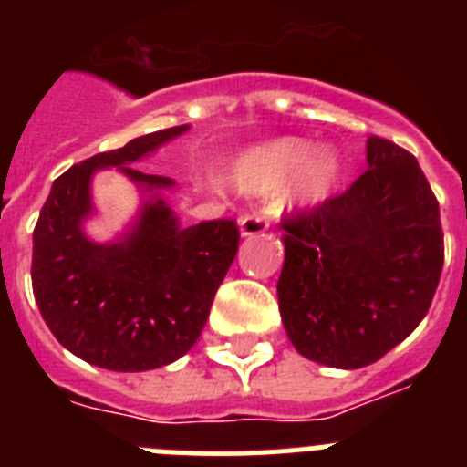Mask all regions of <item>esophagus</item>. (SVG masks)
Masks as SVG:
<instances>
[{"mask_svg": "<svg viewBox=\"0 0 467 467\" xmlns=\"http://www.w3.org/2000/svg\"><path fill=\"white\" fill-rule=\"evenodd\" d=\"M269 229V222L264 214L257 213H250V214H243L241 217V234L243 236H259L264 231Z\"/></svg>", "mask_w": 467, "mask_h": 467, "instance_id": "34e87169", "label": "esophagus"}]
</instances>
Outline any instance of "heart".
I'll return each instance as SVG.
<instances>
[{
	"label": "heart",
	"instance_id": "obj_1",
	"mask_svg": "<svg viewBox=\"0 0 467 467\" xmlns=\"http://www.w3.org/2000/svg\"><path fill=\"white\" fill-rule=\"evenodd\" d=\"M341 171V156L334 150L316 151L308 140L287 138L243 154L234 166V184L245 193H271L295 177L292 205L311 208L334 192Z\"/></svg>",
	"mask_w": 467,
	"mask_h": 467
}]
</instances>
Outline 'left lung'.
Wrapping results in <instances>:
<instances>
[{
	"label": "left lung",
	"instance_id": "8db88e82",
	"mask_svg": "<svg viewBox=\"0 0 467 467\" xmlns=\"http://www.w3.org/2000/svg\"><path fill=\"white\" fill-rule=\"evenodd\" d=\"M344 193L283 220L278 306L301 356L337 369L381 360L419 327L444 264L440 203L414 154L367 140Z\"/></svg>",
	"mask_w": 467,
	"mask_h": 467
}]
</instances>
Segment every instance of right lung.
Listing matches in <instances>:
<instances>
[{
  "label": "right lung",
  "mask_w": 467,
  "mask_h": 467,
  "mask_svg": "<svg viewBox=\"0 0 467 467\" xmlns=\"http://www.w3.org/2000/svg\"><path fill=\"white\" fill-rule=\"evenodd\" d=\"M187 128L156 130L72 166L53 182L36 220L32 290L41 317L69 353L102 369L147 372L182 358L238 253L236 220L184 229L161 196L142 205L121 241L95 243L81 229L93 213L90 177L100 168L117 166L147 192L171 189V177L130 163Z\"/></svg>",
  "instance_id": "right-lung-1"
}]
</instances>
